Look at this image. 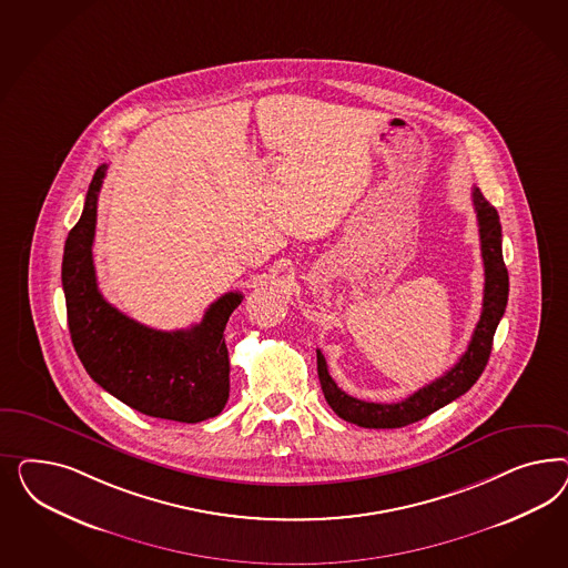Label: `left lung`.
Returning <instances> with one entry per match:
<instances>
[{"label": "left lung", "mask_w": 568, "mask_h": 568, "mask_svg": "<svg viewBox=\"0 0 568 568\" xmlns=\"http://www.w3.org/2000/svg\"><path fill=\"white\" fill-rule=\"evenodd\" d=\"M473 204L479 221L485 292H483L481 318L475 327L465 354L447 371L446 375L420 387L418 392H414L413 396L396 404H375V402H364L358 397L347 396L342 392L328 375L327 361L323 352L316 349V364H318V378H321L323 394L333 413L339 418L364 429H399L444 408L456 397L466 394L477 383V378L481 377L491 354L496 328L508 304V271L501 256V224H499L498 210L483 197L481 191L477 187L473 190Z\"/></svg>", "instance_id": "left-lung-1"}]
</instances>
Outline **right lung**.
I'll return each instance as SVG.
<instances>
[{
  "mask_svg": "<svg viewBox=\"0 0 568 568\" xmlns=\"http://www.w3.org/2000/svg\"><path fill=\"white\" fill-rule=\"evenodd\" d=\"M102 164L87 191L79 223L70 229L62 287L70 339L89 377L133 410L176 423H200L223 413L229 399V349L224 327L243 300L224 293L210 304L200 325L155 331L139 325L103 300L91 245L102 190Z\"/></svg>",
  "mask_w": 568,
  "mask_h": 568,
  "instance_id": "right-lung-1",
  "label": "right lung"
}]
</instances>
